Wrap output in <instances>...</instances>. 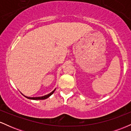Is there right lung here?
Wrapping results in <instances>:
<instances>
[{
  "label": "right lung",
  "mask_w": 131,
  "mask_h": 131,
  "mask_svg": "<svg viewBox=\"0 0 131 131\" xmlns=\"http://www.w3.org/2000/svg\"><path fill=\"white\" fill-rule=\"evenodd\" d=\"M55 91V89L52 92L50 93L48 95H44L43 96V97H26L27 99H32V100H43V99H47L48 97H49L50 96L52 95L53 93L54 92V91Z\"/></svg>",
  "instance_id": "1"
}]
</instances>
